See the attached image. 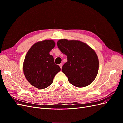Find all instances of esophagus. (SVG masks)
I'll return each mask as SVG.
<instances>
[{
    "instance_id": "obj_1",
    "label": "esophagus",
    "mask_w": 123,
    "mask_h": 123,
    "mask_svg": "<svg viewBox=\"0 0 123 123\" xmlns=\"http://www.w3.org/2000/svg\"><path fill=\"white\" fill-rule=\"evenodd\" d=\"M59 67H60V68H61V69H62V64H60L59 65Z\"/></svg>"
}]
</instances>
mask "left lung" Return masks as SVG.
Masks as SVG:
<instances>
[{"mask_svg":"<svg viewBox=\"0 0 123 123\" xmlns=\"http://www.w3.org/2000/svg\"><path fill=\"white\" fill-rule=\"evenodd\" d=\"M57 46L67 57L62 71L68 78L69 83L78 88L91 84L99 69V61L95 51L77 40L62 39L58 40Z\"/></svg>","mask_w":123,"mask_h":123,"instance_id":"obj_1","label":"left lung"}]
</instances>
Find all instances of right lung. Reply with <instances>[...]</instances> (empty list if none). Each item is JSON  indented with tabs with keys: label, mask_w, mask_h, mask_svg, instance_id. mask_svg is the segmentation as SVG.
Returning <instances> with one entry per match:
<instances>
[{
	"label": "right lung",
	"mask_w": 123,
	"mask_h": 123,
	"mask_svg": "<svg viewBox=\"0 0 123 123\" xmlns=\"http://www.w3.org/2000/svg\"><path fill=\"white\" fill-rule=\"evenodd\" d=\"M55 46L53 40L40 41L33 44L25 55L23 67L24 75L29 83L36 88L49 86L56 74L61 71L50 54Z\"/></svg>",
	"instance_id": "1"
}]
</instances>
